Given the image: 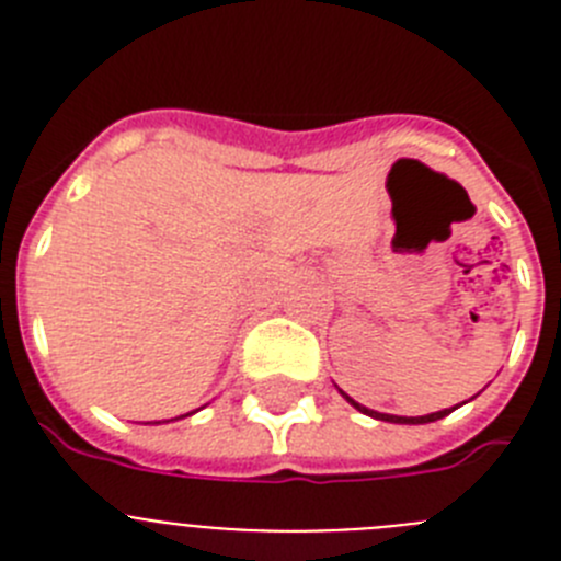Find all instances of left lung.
Here are the masks:
<instances>
[{"label": "left lung", "instance_id": "8db88e82", "mask_svg": "<svg viewBox=\"0 0 561 561\" xmlns=\"http://www.w3.org/2000/svg\"><path fill=\"white\" fill-rule=\"evenodd\" d=\"M340 393H342V390H340ZM342 396H345V399H348V401H351V404H354V408H356V410H359V413L370 415V419H379V421H390V424H430V421H438V419H444V415H449V413H453V410H455V408H458V404H455V408H453V410H438V413H430V415H415V419H413V415H410V419H408V415H388V413H376V410H368V408H362L359 401H354V399H351V396H348V393H342Z\"/></svg>", "mask_w": 561, "mask_h": 561}]
</instances>
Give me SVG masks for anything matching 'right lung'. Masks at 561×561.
Segmentation results:
<instances>
[{
	"instance_id": "obj_1",
	"label": "right lung",
	"mask_w": 561,
	"mask_h": 561,
	"mask_svg": "<svg viewBox=\"0 0 561 561\" xmlns=\"http://www.w3.org/2000/svg\"><path fill=\"white\" fill-rule=\"evenodd\" d=\"M187 415H191V413H187ZM157 424H160V421H157Z\"/></svg>"
}]
</instances>
